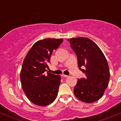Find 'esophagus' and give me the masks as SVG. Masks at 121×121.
Here are the masks:
<instances>
[{
	"label": "esophagus",
	"mask_w": 121,
	"mask_h": 121,
	"mask_svg": "<svg viewBox=\"0 0 121 121\" xmlns=\"http://www.w3.org/2000/svg\"><path fill=\"white\" fill-rule=\"evenodd\" d=\"M61 76H62L63 77H65V78L68 77V75H64V74H62V75H61Z\"/></svg>",
	"instance_id": "34e87169"
}]
</instances>
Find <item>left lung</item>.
Returning a JSON list of instances; mask_svg holds the SVG:
<instances>
[{
    "instance_id": "left-lung-1",
    "label": "left lung",
    "mask_w": 121,
    "mask_h": 121,
    "mask_svg": "<svg viewBox=\"0 0 121 121\" xmlns=\"http://www.w3.org/2000/svg\"><path fill=\"white\" fill-rule=\"evenodd\" d=\"M68 41L77 56L80 70L85 74V78L78 79L74 94L86 103L97 101L103 96L109 84L110 72L107 60L99 47L90 39L80 37Z\"/></svg>"
}]
</instances>
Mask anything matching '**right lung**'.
<instances>
[{"label": "right lung", "mask_w": 121, "mask_h": 121, "mask_svg": "<svg viewBox=\"0 0 121 121\" xmlns=\"http://www.w3.org/2000/svg\"><path fill=\"white\" fill-rule=\"evenodd\" d=\"M62 39H45L35 43L26 56L20 74L23 91L33 104L46 106L57 97L60 85V75L47 72L46 68L54 49L63 42Z\"/></svg>", "instance_id": "right-lung-1"}]
</instances>
